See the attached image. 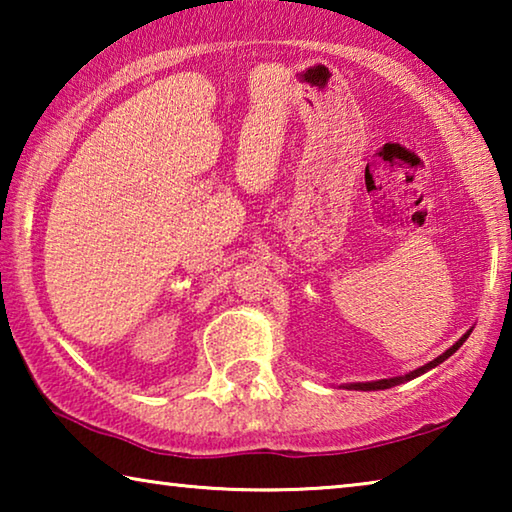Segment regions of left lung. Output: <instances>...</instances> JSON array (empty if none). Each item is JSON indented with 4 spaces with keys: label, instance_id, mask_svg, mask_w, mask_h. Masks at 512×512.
Returning a JSON list of instances; mask_svg holds the SVG:
<instances>
[{
    "label": "left lung",
    "instance_id": "obj_1",
    "mask_svg": "<svg viewBox=\"0 0 512 512\" xmlns=\"http://www.w3.org/2000/svg\"><path fill=\"white\" fill-rule=\"evenodd\" d=\"M470 332H472V329H467V332L461 336V339H458V341L452 345V348L445 350L443 354H440V357H436L433 361L424 363V366H420L418 370H411V372H406V375L391 377V379H379V381H357V384H345V388H348V391H384V388H393V386H397V384H404V381H411V379H415V377H420V375H424V372H429L431 368H436L438 363H443L445 359L452 357V354H454L458 348H461V345L467 341V336H470Z\"/></svg>",
    "mask_w": 512,
    "mask_h": 512
}]
</instances>
